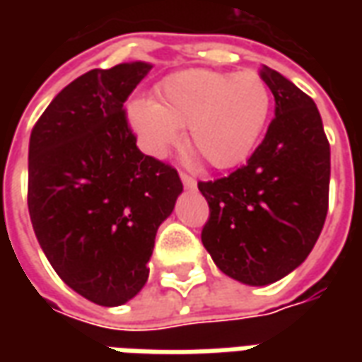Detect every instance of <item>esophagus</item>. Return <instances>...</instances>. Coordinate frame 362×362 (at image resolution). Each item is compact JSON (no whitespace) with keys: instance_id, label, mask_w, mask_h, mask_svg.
I'll use <instances>...</instances> for the list:
<instances>
[{"instance_id":"esophagus-1","label":"esophagus","mask_w":362,"mask_h":362,"mask_svg":"<svg viewBox=\"0 0 362 362\" xmlns=\"http://www.w3.org/2000/svg\"><path fill=\"white\" fill-rule=\"evenodd\" d=\"M180 180L182 184H184V188L186 189H194L197 186V182L192 178V176H188V174H180Z\"/></svg>"}]
</instances>
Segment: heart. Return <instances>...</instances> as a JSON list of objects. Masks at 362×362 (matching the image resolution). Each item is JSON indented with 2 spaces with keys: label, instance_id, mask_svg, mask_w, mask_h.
Listing matches in <instances>:
<instances>
[{
  "label": "heart",
  "instance_id": "1",
  "mask_svg": "<svg viewBox=\"0 0 362 362\" xmlns=\"http://www.w3.org/2000/svg\"><path fill=\"white\" fill-rule=\"evenodd\" d=\"M269 110L272 93L256 71L184 69L160 83L157 100L127 104V122L155 157L180 141L182 127H188L194 149L215 168H233L250 157Z\"/></svg>",
  "mask_w": 362,
  "mask_h": 362
}]
</instances>
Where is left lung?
I'll return each mask as SVG.
<instances>
[{"label":"left lung","instance_id":"1","mask_svg":"<svg viewBox=\"0 0 362 362\" xmlns=\"http://www.w3.org/2000/svg\"><path fill=\"white\" fill-rule=\"evenodd\" d=\"M275 118L248 163L199 182L209 204L202 233L221 272L252 287L283 279L308 258L327 213L329 143L310 96L264 66Z\"/></svg>","mask_w":362,"mask_h":362}]
</instances>
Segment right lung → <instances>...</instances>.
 <instances>
[{
    "instance_id": "add662e5",
    "label": "right lung",
    "mask_w": 362,
    "mask_h": 362,
    "mask_svg": "<svg viewBox=\"0 0 362 362\" xmlns=\"http://www.w3.org/2000/svg\"><path fill=\"white\" fill-rule=\"evenodd\" d=\"M147 62L90 69L62 89L28 143V213L62 281L100 306L132 300L147 283L160 223L182 182L143 155L122 106Z\"/></svg>"
}]
</instances>
